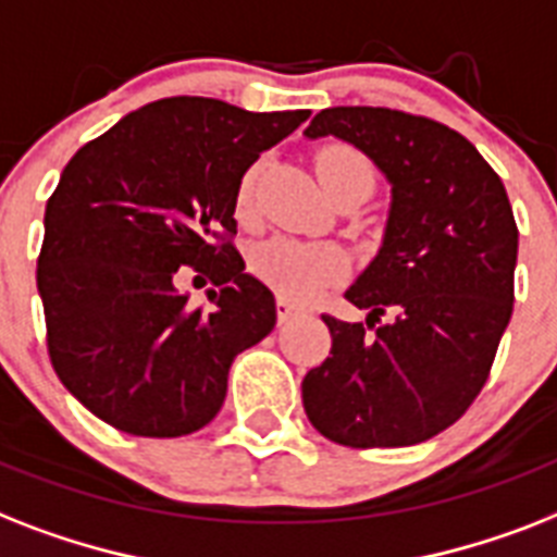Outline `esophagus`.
I'll list each match as a JSON object with an SVG mask.
<instances>
[{
	"mask_svg": "<svg viewBox=\"0 0 557 557\" xmlns=\"http://www.w3.org/2000/svg\"><path fill=\"white\" fill-rule=\"evenodd\" d=\"M297 314V306H294L292 300H286V297H277V318L280 323H286L288 318H294Z\"/></svg>",
	"mask_w": 557,
	"mask_h": 557,
	"instance_id": "34e87169",
	"label": "esophagus"
}]
</instances>
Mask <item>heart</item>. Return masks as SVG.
<instances>
[{"label": "heart", "mask_w": 557, "mask_h": 557, "mask_svg": "<svg viewBox=\"0 0 557 557\" xmlns=\"http://www.w3.org/2000/svg\"><path fill=\"white\" fill-rule=\"evenodd\" d=\"M314 171H318L320 185L332 197L341 188L360 185L369 191L372 185V165L355 146L346 143H329L314 153ZM257 169L248 171L239 180L237 188V211L248 214L251 197H255ZM251 271L265 280L274 292H280L286 300H311L318 297L325 286L346 277L349 263L346 255L334 243H320V239H292V237H269L251 251Z\"/></svg>", "instance_id": "b5f03b06"}]
</instances>
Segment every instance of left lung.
Wrapping results in <instances>:
<instances>
[{"label":"left lung","instance_id":"1","mask_svg":"<svg viewBox=\"0 0 557 557\" xmlns=\"http://www.w3.org/2000/svg\"><path fill=\"white\" fill-rule=\"evenodd\" d=\"M329 134L386 174L392 208L381 251L346 292L369 318L323 314L332 351L302 377V406L341 446L423 443L481 395L512 318V206L490 162L443 122L341 106L306 128L309 139Z\"/></svg>","mask_w":557,"mask_h":557}]
</instances>
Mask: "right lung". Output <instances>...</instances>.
I'll list each match as a JSON object with an SVG mask.
<instances>
[{"label": "right lung", "mask_w": 557, "mask_h": 557, "mask_svg": "<svg viewBox=\"0 0 557 557\" xmlns=\"http://www.w3.org/2000/svg\"><path fill=\"white\" fill-rule=\"evenodd\" d=\"M306 120L169 97L71 157L45 206L36 288L53 372L99 420L139 437L214 420L234 357L277 323L232 243L239 180ZM185 268L221 286L206 310L175 288Z\"/></svg>", "instance_id": "1"}]
</instances>
